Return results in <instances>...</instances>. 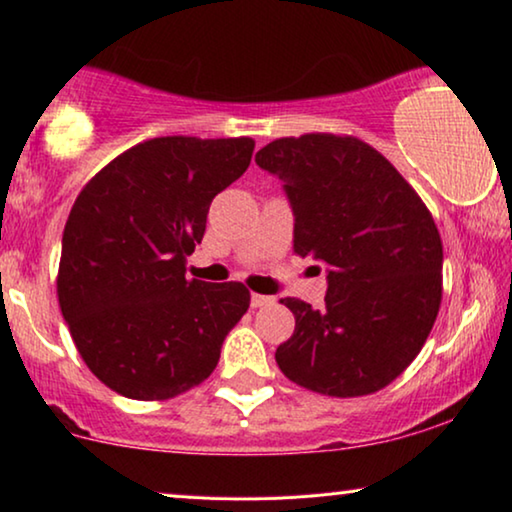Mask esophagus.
Listing matches in <instances>:
<instances>
[{
  "instance_id": "1",
  "label": "esophagus",
  "mask_w": 512,
  "mask_h": 512,
  "mask_svg": "<svg viewBox=\"0 0 512 512\" xmlns=\"http://www.w3.org/2000/svg\"><path fill=\"white\" fill-rule=\"evenodd\" d=\"M276 300H274V297H271V295H257V293H252L250 295V304H252V307H271V304H274Z\"/></svg>"
}]
</instances>
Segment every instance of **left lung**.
Wrapping results in <instances>:
<instances>
[{
  "instance_id": "left-lung-1",
  "label": "left lung",
  "mask_w": 512,
  "mask_h": 512,
  "mask_svg": "<svg viewBox=\"0 0 512 512\" xmlns=\"http://www.w3.org/2000/svg\"><path fill=\"white\" fill-rule=\"evenodd\" d=\"M257 165L283 179L293 250L328 264L321 309L283 297L295 331L278 345L288 380L328 397L383 390L418 357L442 304V238L383 153L347 134L271 141Z\"/></svg>"
}]
</instances>
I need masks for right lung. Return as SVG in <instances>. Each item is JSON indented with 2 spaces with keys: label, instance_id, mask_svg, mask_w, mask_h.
I'll return each mask as SVG.
<instances>
[{
  "label": "right lung",
  "instance_id": "add662e5",
  "mask_svg": "<svg viewBox=\"0 0 512 512\" xmlns=\"http://www.w3.org/2000/svg\"><path fill=\"white\" fill-rule=\"evenodd\" d=\"M255 141L158 137L84 184L63 231L56 293L89 371L122 397L163 401L210 378L250 307L238 281L186 278L212 198L248 170Z\"/></svg>",
  "mask_w": 512,
  "mask_h": 512
}]
</instances>
